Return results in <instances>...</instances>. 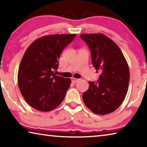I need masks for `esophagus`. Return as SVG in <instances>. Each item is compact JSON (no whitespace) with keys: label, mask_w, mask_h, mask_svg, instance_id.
I'll use <instances>...</instances> for the list:
<instances>
[{"label":"esophagus","mask_w":147,"mask_h":147,"mask_svg":"<svg viewBox=\"0 0 147 147\" xmlns=\"http://www.w3.org/2000/svg\"><path fill=\"white\" fill-rule=\"evenodd\" d=\"M78 80H79V79H78V78H71V82H72V83H73V84L76 83Z\"/></svg>","instance_id":"34e87169"}]
</instances>
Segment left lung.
Instances as JSON below:
<instances>
[{
    "label": "left lung",
    "instance_id": "left-lung-1",
    "mask_svg": "<svg viewBox=\"0 0 147 147\" xmlns=\"http://www.w3.org/2000/svg\"><path fill=\"white\" fill-rule=\"evenodd\" d=\"M80 36L90 49L93 67L100 73L96 82H89L83 100L94 113H110L120 106L127 93L130 80L127 61L117 45L105 35L85 34Z\"/></svg>",
    "mask_w": 147,
    "mask_h": 147
}]
</instances>
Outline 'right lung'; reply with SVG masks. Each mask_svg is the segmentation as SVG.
<instances>
[{"mask_svg": "<svg viewBox=\"0 0 147 147\" xmlns=\"http://www.w3.org/2000/svg\"><path fill=\"white\" fill-rule=\"evenodd\" d=\"M76 34H54L37 39L24 53L20 63L18 86L26 102L40 111L58 106L70 87V78L56 76L59 56Z\"/></svg>", "mask_w": 147, "mask_h": 147, "instance_id": "add662e5", "label": "right lung"}]
</instances>
